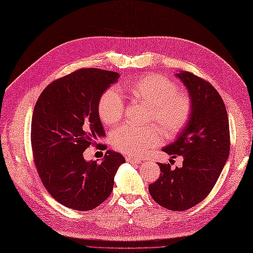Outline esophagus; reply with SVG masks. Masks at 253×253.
<instances>
[{
	"label": "esophagus",
	"mask_w": 253,
	"mask_h": 253,
	"mask_svg": "<svg viewBox=\"0 0 253 253\" xmlns=\"http://www.w3.org/2000/svg\"><path fill=\"white\" fill-rule=\"evenodd\" d=\"M126 162L132 163V164H139V163H141V160L135 159L133 157H126Z\"/></svg>",
	"instance_id": "obj_1"
}]
</instances>
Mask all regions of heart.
<instances>
[{
    "instance_id": "b5f03b06",
    "label": "heart",
    "mask_w": 253,
    "mask_h": 253,
    "mask_svg": "<svg viewBox=\"0 0 253 253\" xmlns=\"http://www.w3.org/2000/svg\"><path fill=\"white\" fill-rule=\"evenodd\" d=\"M123 89L136 101L149 106L148 122H155L166 138L177 136L188 125L192 114V101L187 93L178 91L176 84L168 77L151 74L126 83ZM97 114L103 125L107 126L120 122L125 114V104L115 88L101 95ZM161 132L156 127L123 126L112 133L110 141L116 150L125 155L143 157L159 145L162 138Z\"/></svg>"
}]
</instances>
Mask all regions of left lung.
Wrapping results in <instances>:
<instances>
[{
  "label": "left lung",
  "instance_id": "8db88e82",
  "mask_svg": "<svg viewBox=\"0 0 253 253\" xmlns=\"http://www.w3.org/2000/svg\"><path fill=\"white\" fill-rule=\"evenodd\" d=\"M176 76L188 89L192 114L179 136L162 150L183 161L175 169L159 163L161 174L149 184V192L159 205L182 211L198 205L214 187L229 158L230 126L222 97L211 84L184 71Z\"/></svg>",
  "mask_w": 253,
  "mask_h": 253
}]
</instances>
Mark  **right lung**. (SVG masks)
I'll return each instance as SVG.
<instances>
[{"instance_id":"obj_1","label":"right lung","mask_w":253,"mask_h":253,"mask_svg":"<svg viewBox=\"0 0 253 253\" xmlns=\"http://www.w3.org/2000/svg\"><path fill=\"white\" fill-rule=\"evenodd\" d=\"M119 76L116 72L80 69L49 84L35 104L31 145L36 169L52 198L75 211L101 205L126 161L112 150L100 164L84 159V151L105 136L97 103Z\"/></svg>"}]
</instances>
